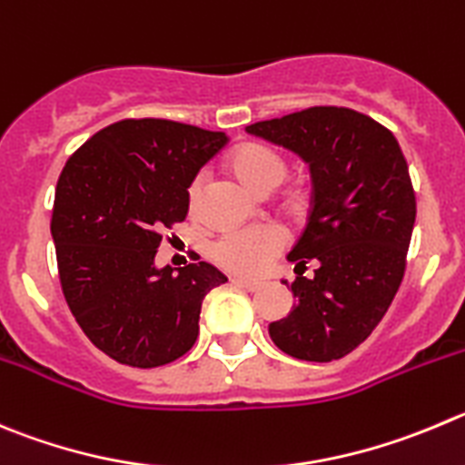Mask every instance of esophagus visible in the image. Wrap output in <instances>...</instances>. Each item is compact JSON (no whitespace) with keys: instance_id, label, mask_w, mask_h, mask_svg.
Listing matches in <instances>:
<instances>
[{"instance_id":"1","label":"esophagus","mask_w":465,"mask_h":465,"mask_svg":"<svg viewBox=\"0 0 465 465\" xmlns=\"http://www.w3.org/2000/svg\"><path fill=\"white\" fill-rule=\"evenodd\" d=\"M233 284L241 286V289H247V292H257V289H262L263 282L262 280H252V277H233Z\"/></svg>"}]
</instances>
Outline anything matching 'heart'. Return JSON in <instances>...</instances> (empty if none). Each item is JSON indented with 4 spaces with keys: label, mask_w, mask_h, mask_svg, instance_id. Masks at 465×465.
Listing matches in <instances>:
<instances>
[{
    "label": "heart",
    "mask_w": 465,
    "mask_h": 465,
    "mask_svg": "<svg viewBox=\"0 0 465 465\" xmlns=\"http://www.w3.org/2000/svg\"><path fill=\"white\" fill-rule=\"evenodd\" d=\"M229 164H232L238 179L257 194H266L275 190L286 179V172H289L284 155L272 149V146L262 144V142H245V144L236 146L233 153L229 155ZM202 185L203 176H197L190 183V208L197 206ZM286 236L280 227H250L220 238L215 242L213 254H215V262L220 266L229 268L233 272L254 275V272H262L263 268H268V263L280 254Z\"/></svg>",
    "instance_id": "heart-1"
}]
</instances>
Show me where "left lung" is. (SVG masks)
Wrapping results in <instances>:
<instances>
[{"instance_id": "1", "label": "left lung", "mask_w": 465, "mask_h": 465, "mask_svg": "<svg viewBox=\"0 0 465 465\" xmlns=\"http://www.w3.org/2000/svg\"><path fill=\"white\" fill-rule=\"evenodd\" d=\"M310 164L312 211L289 252L296 262L289 316L268 325L280 351L331 362L358 349L388 312L406 271L415 193L399 142L349 107H310L247 125ZM320 262L312 281L302 277ZM286 284V282H284Z\"/></svg>"}]
</instances>
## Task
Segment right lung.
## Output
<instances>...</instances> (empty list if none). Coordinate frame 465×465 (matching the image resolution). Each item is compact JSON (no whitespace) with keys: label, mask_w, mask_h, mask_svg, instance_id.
<instances>
[{"label":"right lung","mask_w":465,"mask_h":465,"mask_svg":"<svg viewBox=\"0 0 465 465\" xmlns=\"http://www.w3.org/2000/svg\"><path fill=\"white\" fill-rule=\"evenodd\" d=\"M227 134L167 119L98 130L56 181L52 241L73 316L105 355L151 370L193 349L206 293L227 277L206 262L155 268L163 229L188 215V188Z\"/></svg>","instance_id":"obj_1"}]
</instances>
